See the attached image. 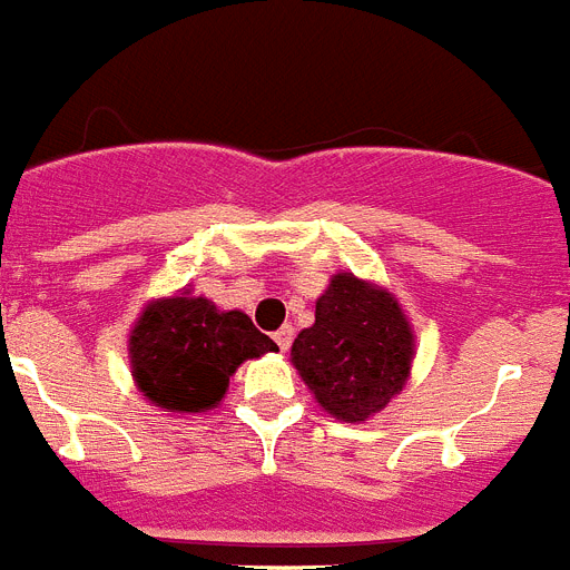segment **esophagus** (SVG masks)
Returning a JSON list of instances; mask_svg holds the SVG:
<instances>
[{"label": "esophagus", "instance_id": "obj_1", "mask_svg": "<svg viewBox=\"0 0 570 570\" xmlns=\"http://www.w3.org/2000/svg\"><path fill=\"white\" fill-rule=\"evenodd\" d=\"M274 340L282 351H288L291 342H294V328H291V325H282V328L274 334Z\"/></svg>", "mask_w": 570, "mask_h": 570}]
</instances>
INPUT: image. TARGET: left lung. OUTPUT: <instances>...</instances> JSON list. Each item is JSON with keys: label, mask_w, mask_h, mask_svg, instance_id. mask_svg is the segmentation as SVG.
Instances as JSON below:
<instances>
[{"label": "left lung", "mask_w": 570, "mask_h": 570, "mask_svg": "<svg viewBox=\"0 0 570 570\" xmlns=\"http://www.w3.org/2000/svg\"><path fill=\"white\" fill-rule=\"evenodd\" d=\"M291 360L331 416L362 422L405 385L414 334L394 296L336 274L316 302V322L294 340Z\"/></svg>", "instance_id": "obj_1"}]
</instances>
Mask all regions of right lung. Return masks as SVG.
<instances>
[{"label":"right lung","mask_w":570,"mask_h":570,"mask_svg":"<svg viewBox=\"0 0 570 570\" xmlns=\"http://www.w3.org/2000/svg\"><path fill=\"white\" fill-rule=\"evenodd\" d=\"M276 351L242 311H216L205 296L159 299L142 311L130 334L134 380L150 402L199 414L223 400L245 360Z\"/></svg>","instance_id":"right-lung-1"}]
</instances>
